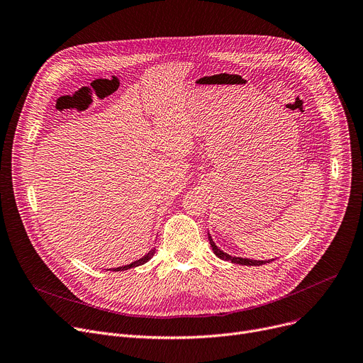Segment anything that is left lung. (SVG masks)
Masks as SVG:
<instances>
[{"label":"left lung","instance_id":"8db88e82","mask_svg":"<svg viewBox=\"0 0 363 363\" xmlns=\"http://www.w3.org/2000/svg\"><path fill=\"white\" fill-rule=\"evenodd\" d=\"M207 235H208V241H211V245H212V250H213V253H215L219 259H222V260H228V262H231V263H238V264H245V266H260V264H264V263H269V262H272V259H271V260H253V259H242V257H235V256L228 255V253L222 252L220 249H218V245H216V244H215V241L212 240L211 234H207Z\"/></svg>","mask_w":363,"mask_h":363}]
</instances>
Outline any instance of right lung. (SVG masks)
I'll return each instance as SVG.
<instances>
[{"label":"right lung","instance_id":"add662e5","mask_svg":"<svg viewBox=\"0 0 363 363\" xmlns=\"http://www.w3.org/2000/svg\"><path fill=\"white\" fill-rule=\"evenodd\" d=\"M155 253H156V249H152V250H150L145 256H143L141 259H138V260H135V262H132V263H129V264H125V266H119V268H113L111 271H126V269H130V268H137V266L147 263L152 256H155Z\"/></svg>","mask_w":363,"mask_h":363}]
</instances>
